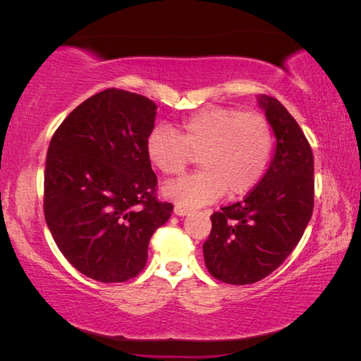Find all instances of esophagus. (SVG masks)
<instances>
[{"label":"esophagus","mask_w":361,"mask_h":361,"mask_svg":"<svg viewBox=\"0 0 361 361\" xmlns=\"http://www.w3.org/2000/svg\"><path fill=\"white\" fill-rule=\"evenodd\" d=\"M173 213H175V215H178V216H186L188 213H189V210L185 209V207H181V205H175L173 207Z\"/></svg>","instance_id":"1"}]
</instances>
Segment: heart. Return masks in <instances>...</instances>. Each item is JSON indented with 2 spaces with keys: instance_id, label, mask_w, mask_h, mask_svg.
Returning <instances> with one entry per match:
<instances>
[{
  "instance_id": "1",
  "label": "heart",
  "mask_w": 361,
  "mask_h": 361,
  "mask_svg": "<svg viewBox=\"0 0 361 361\" xmlns=\"http://www.w3.org/2000/svg\"><path fill=\"white\" fill-rule=\"evenodd\" d=\"M149 162L166 176L181 175L199 157L200 172L167 185L183 207L212 204L228 192L242 197L258 186L274 152V130L261 113L210 106L183 118L178 133L156 127L145 142Z\"/></svg>"
}]
</instances>
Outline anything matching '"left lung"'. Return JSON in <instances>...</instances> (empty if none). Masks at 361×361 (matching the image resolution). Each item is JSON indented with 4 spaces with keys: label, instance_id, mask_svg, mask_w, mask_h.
I'll use <instances>...</instances> for the list:
<instances>
[{
    "label": "left lung",
    "instance_id": "left-lung-1",
    "mask_svg": "<svg viewBox=\"0 0 361 361\" xmlns=\"http://www.w3.org/2000/svg\"><path fill=\"white\" fill-rule=\"evenodd\" d=\"M259 105L276 133L271 167L242 202L212 218L204 259L219 282L248 285L267 277L296 248L314 212V156L295 118L274 97Z\"/></svg>",
    "mask_w": 361,
    "mask_h": 361
}]
</instances>
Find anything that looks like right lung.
<instances>
[{
  "instance_id": "1",
  "label": "right lung",
  "mask_w": 361,
  "mask_h": 361,
  "mask_svg": "<svg viewBox=\"0 0 361 361\" xmlns=\"http://www.w3.org/2000/svg\"><path fill=\"white\" fill-rule=\"evenodd\" d=\"M156 109L148 97L106 89L73 109L49 143L47 228L70 264L97 282L137 277L152 232L173 212L157 199L145 151Z\"/></svg>"
}]
</instances>
